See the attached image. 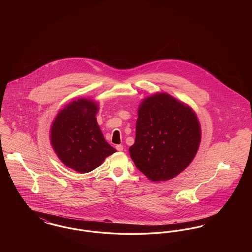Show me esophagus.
<instances>
[{
    "label": "esophagus",
    "mask_w": 252,
    "mask_h": 252,
    "mask_svg": "<svg viewBox=\"0 0 252 252\" xmlns=\"http://www.w3.org/2000/svg\"><path fill=\"white\" fill-rule=\"evenodd\" d=\"M116 149H117L118 151H123V149H124V146H123L122 144H117V145H116Z\"/></svg>",
    "instance_id": "obj_1"
}]
</instances>
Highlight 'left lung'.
<instances>
[{"label":"left lung","instance_id":"1","mask_svg":"<svg viewBox=\"0 0 252 252\" xmlns=\"http://www.w3.org/2000/svg\"><path fill=\"white\" fill-rule=\"evenodd\" d=\"M200 139L199 122L192 109L167 94H156L139 108L129 154L149 180H171L191 163Z\"/></svg>","mask_w":252,"mask_h":252}]
</instances>
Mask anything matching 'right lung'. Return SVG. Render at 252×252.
<instances>
[{"instance_id": "add662e5", "label": "right lung", "mask_w": 252, "mask_h": 252, "mask_svg": "<svg viewBox=\"0 0 252 252\" xmlns=\"http://www.w3.org/2000/svg\"><path fill=\"white\" fill-rule=\"evenodd\" d=\"M97 110V105L91 100H73L59 112L51 128L55 152L66 166L79 173L94 170L116 152L99 128Z\"/></svg>"}]
</instances>
